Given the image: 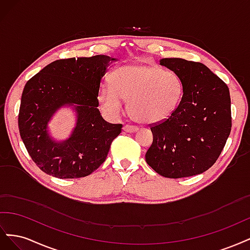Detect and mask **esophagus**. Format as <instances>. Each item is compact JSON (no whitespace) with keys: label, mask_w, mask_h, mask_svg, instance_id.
Segmentation results:
<instances>
[{"label":"esophagus","mask_w":250,"mask_h":250,"mask_svg":"<svg viewBox=\"0 0 250 250\" xmlns=\"http://www.w3.org/2000/svg\"><path fill=\"white\" fill-rule=\"evenodd\" d=\"M123 130H124L125 132H129V133H131V132L138 131V127H135V126H130V125H125V126L123 127Z\"/></svg>","instance_id":"34e87169"}]
</instances>
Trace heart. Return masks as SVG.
Here are the masks:
<instances>
[{"label": "heart", "instance_id": "1", "mask_svg": "<svg viewBox=\"0 0 250 250\" xmlns=\"http://www.w3.org/2000/svg\"><path fill=\"white\" fill-rule=\"evenodd\" d=\"M110 84L111 87H103L98 96L102 109L118 116L123 101H127L130 117L147 125L168 120L184 96L183 82L177 75L152 63L121 66L112 73Z\"/></svg>", "mask_w": 250, "mask_h": 250}]
</instances>
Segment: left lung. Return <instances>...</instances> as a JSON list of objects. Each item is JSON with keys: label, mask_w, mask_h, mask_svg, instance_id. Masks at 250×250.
I'll use <instances>...</instances> for the list:
<instances>
[{"label": "left lung", "mask_w": 250, "mask_h": 250, "mask_svg": "<svg viewBox=\"0 0 250 250\" xmlns=\"http://www.w3.org/2000/svg\"><path fill=\"white\" fill-rule=\"evenodd\" d=\"M160 63L180 78L184 96L168 120L150 127L146 162L164 177L197 175L216 163L230 133L229 89L200 62L163 58Z\"/></svg>", "instance_id": "left-lung-1"}]
</instances>
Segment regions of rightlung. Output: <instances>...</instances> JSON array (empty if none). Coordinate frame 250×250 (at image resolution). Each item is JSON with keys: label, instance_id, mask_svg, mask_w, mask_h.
Returning <instances> with one entry per match:
<instances>
[{"label": "right lung", "instance_id": "1", "mask_svg": "<svg viewBox=\"0 0 250 250\" xmlns=\"http://www.w3.org/2000/svg\"><path fill=\"white\" fill-rule=\"evenodd\" d=\"M115 60L106 55L55 60L26 83L19 113L20 134L32 161L44 173L60 179L85 177L106 160L122 124H110L102 118L98 95L101 79ZM65 106L77 113V125L66 140L56 141L47 124Z\"/></svg>", "mask_w": 250, "mask_h": 250}]
</instances>
